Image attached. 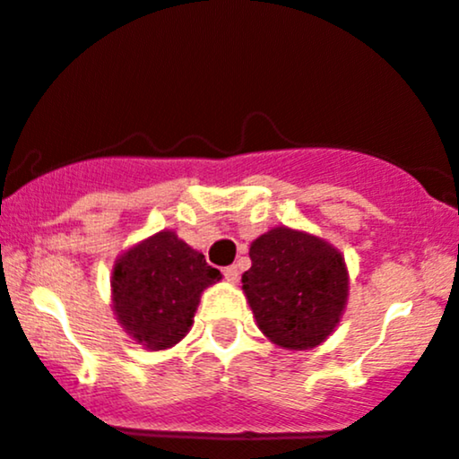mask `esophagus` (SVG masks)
<instances>
[{"label": "esophagus", "mask_w": 459, "mask_h": 459, "mask_svg": "<svg viewBox=\"0 0 459 459\" xmlns=\"http://www.w3.org/2000/svg\"><path fill=\"white\" fill-rule=\"evenodd\" d=\"M224 278L229 282H237L239 281V270H237V265H229V267H224Z\"/></svg>", "instance_id": "esophagus-1"}]
</instances>
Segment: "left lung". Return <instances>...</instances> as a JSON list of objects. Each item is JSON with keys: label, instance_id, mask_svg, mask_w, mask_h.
Returning a JSON list of instances; mask_svg holds the SVG:
<instances>
[{"label": "left lung", "instance_id": "8db88e82", "mask_svg": "<svg viewBox=\"0 0 459 459\" xmlns=\"http://www.w3.org/2000/svg\"><path fill=\"white\" fill-rule=\"evenodd\" d=\"M244 293L256 325L284 350H310L339 325L350 276L345 259L319 237L276 226L250 246Z\"/></svg>", "mask_w": 459, "mask_h": 459}]
</instances>
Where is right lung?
<instances>
[{"label": "right lung", "instance_id": "right-lung-1", "mask_svg": "<svg viewBox=\"0 0 459 459\" xmlns=\"http://www.w3.org/2000/svg\"><path fill=\"white\" fill-rule=\"evenodd\" d=\"M222 278L172 230L140 241L114 263L112 304L118 324L138 345L160 351L192 328L200 293Z\"/></svg>", "mask_w": 459, "mask_h": 459}]
</instances>
